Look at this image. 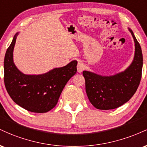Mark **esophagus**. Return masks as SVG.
Returning <instances> with one entry per match:
<instances>
[{
    "label": "esophagus",
    "instance_id": "34e87169",
    "mask_svg": "<svg viewBox=\"0 0 147 147\" xmlns=\"http://www.w3.org/2000/svg\"><path fill=\"white\" fill-rule=\"evenodd\" d=\"M77 72H79V73H80V72H82V71L84 70V65L83 63H82V62H79L78 64H77Z\"/></svg>",
    "mask_w": 147,
    "mask_h": 147
}]
</instances>
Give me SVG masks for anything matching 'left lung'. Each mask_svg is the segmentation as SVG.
<instances>
[{"label":"left lung","instance_id":"1","mask_svg":"<svg viewBox=\"0 0 147 147\" xmlns=\"http://www.w3.org/2000/svg\"><path fill=\"white\" fill-rule=\"evenodd\" d=\"M135 43L133 59L124 71L115 75H101L84 70L86 91L89 101L96 109L110 110L127 102L137 90L141 80L143 57L139 44L132 30L128 28Z\"/></svg>","mask_w":147,"mask_h":147}]
</instances>
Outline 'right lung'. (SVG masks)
I'll list each match as a JSON object with an SVG mask.
<instances>
[{
  "instance_id": "obj_1",
  "label": "right lung",
  "mask_w": 147,
  "mask_h": 147,
  "mask_svg": "<svg viewBox=\"0 0 147 147\" xmlns=\"http://www.w3.org/2000/svg\"><path fill=\"white\" fill-rule=\"evenodd\" d=\"M19 32L14 36L4 59V82L12 100L25 110L46 113L57 105L65 84L77 72V61L40 75H26L15 65L13 52Z\"/></svg>"
}]
</instances>
